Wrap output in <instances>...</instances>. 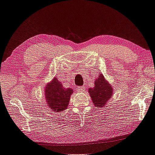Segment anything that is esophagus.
Wrapping results in <instances>:
<instances>
[{"label": "esophagus", "mask_w": 155, "mask_h": 155, "mask_svg": "<svg viewBox=\"0 0 155 155\" xmlns=\"http://www.w3.org/2000/svg\"><path fill=\"white\" fill-rule=\"evenodd\" d=\"M77 90H78V91H85V90H86V87H85L84 86L78 87Z\"/></svg>", "instance_id": "1"}]
</instances>
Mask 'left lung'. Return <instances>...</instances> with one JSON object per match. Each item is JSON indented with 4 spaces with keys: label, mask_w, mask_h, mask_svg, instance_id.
I'll return each mask as SVG.
<instances>
[{
    "label": "left lung",
    "mask_w": 155,
    "mask_h": 155,
    "mask_svg": "<svg viewBox=\"0 0 155 155\" xmlns=\"http://www.w3.org/2000/svg\"><path fill=\"white\" fill-rule=\"evenodd\" d=\"M94 85V87L90 88L88 91L95 106L102 108L105 106L107 101L111 98L113 89L102 74L95 81Z\"/></svg>",
    "instance_id": "1"
}]
</instances>
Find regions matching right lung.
Wrapping results in <instances>:
<instances>
[{
    "label": "right lung",
    "mask_w": 155,
    "mask_h": 155,
    "mask_svg": "<svg viewBox=\"0 0 155 155\" xmlns=\"http://www.w3.org/2000/svg\"><path fill=\"white\" fill-rule=\"evenodd\" d=\"M73 90L64 88L63 85L55 78L51 82L46 85L45 98L49 108L53 111L62 112L67 108Z\"/></svg>",
    "instance_id": "add662e5"
}]
</instances>
